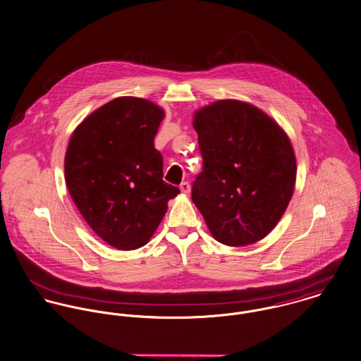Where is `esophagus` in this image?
Segmentation results:
<instances>
[{"label": "esophagus", "mask_w": 361, "mask_h": 361, "mask_svg": "<svg viewBox=\"0 0 361 361\" xmlns=\"http://www.w3.org/2000/svg\"><path fill=\"white\" fill-rule=\"evenodd\" d=\"M180 190H181L183 194H190V191H191L190 183H188V181H183V183L180 184Z\"/></svg>", "instance_id": "esophagus-1"}]
</instances>
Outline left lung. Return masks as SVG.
Listing matches in <instances>:
<instances>
[{
	"label": "left lung",
	"mask_w": 361,
	"mask_h": 361,
	"mask_svg": "<svg viewBox=\"0 0 361 361\" xmlns=\"http://www.w3.org/2000/svg\"><path fill=\"white\" fill-rule=\"evenodd\" d=\"M203 169L192 202L212 235L226 246L265 238L284 214L295 184L291 142L267 114L236 100L196 112Z\"/></svg>",
	"instance_id": "8db88e82"
}]
</instances>
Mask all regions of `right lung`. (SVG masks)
I'll list each match as a JSON object with an SVG mask.
<instances>
[{
  "mask_svg": "<svg viewBox=\"0 0 361 361\" xmlns=\"http://www.w3.org/2000/svg\"><path fill=\"white\" fill-rule=\"evenodd\" d=\"M165 114L139 97H118L74 130L64 162L66 184L89 226L110 246L147 245L180 190L162 180L154 139Z\"/></svg>",
  "mask_w": 361,
  "mask_h": 361,
  "instance_id": "1",
  "label": "right lung"
}]
</instances>
